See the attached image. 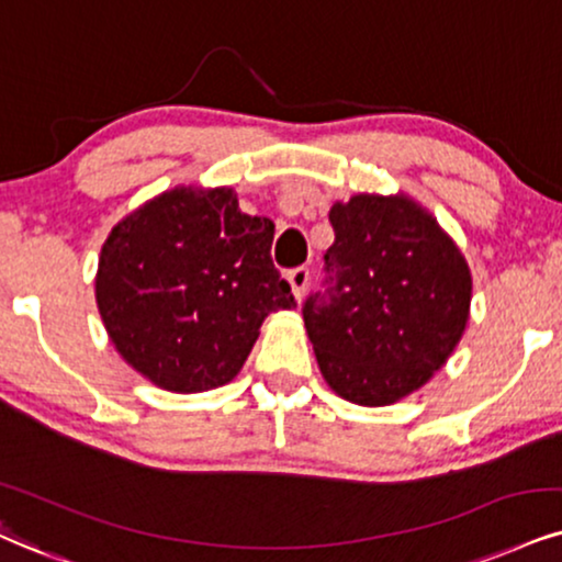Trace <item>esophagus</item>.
I'll list each match as a JSON object with an SVG mask.
<instances>
[{
  "instance_id": "1",
  "label": "esophagus",
  "mask_w": 562,
  "mask_h": 562,
  "mask_svg": "<svg viewBox=\"0 0 562 562\" xmlns=\"http://www.w3.org/2000/svg\"><path fill=\"white\" fill-rule=\"evenodd\" d=\"M289 283H292V292L296 300H302L304 292H307V283H310V268H294L292 273H289Z\"/></svg>"
}]
</instances>
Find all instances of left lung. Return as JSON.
Returning a JSON list of instances; mask_svg holds the SVG:
<instances>
[{
  "instance_id": "left-lung-1",
  "label": "left lung",
  "mask_w": 562,
  "mask_h": 562,
  "mask_svg": "<svg viewBox=\"0 0 562 562\" xmlns=\"http://www.w3.org/2000/svg\"><path fill=\"white\" fill-rule=\"evenodd\" d=\"M330 226L323 289L302 304L317 364L351 404H393L461 341L472 273L438 221L406 198L336 203Z\"/></svg>"
}]
</instances>
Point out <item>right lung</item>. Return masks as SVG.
<instances>
[{"label":"right lung","instance_id":"right-lung-1","mask_svg":"<svg viewBox=\"0 0 562 562\" xmlns=\"http://www.w3.org/2000/svg\"><path fill=\"white\" fill-rule=\"evenodd\" d=\"M273 221L228 187L164 192L114 226L95 300L116 351L150 383L211 391L245 364L268 313L296 300L270 258Z\"/></svg>","mask_w":562,"mask_h":562}]
</instances>
